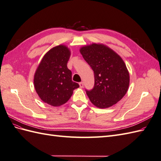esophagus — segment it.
<instances>
[{"instance_id":"1","label":"esophagus","mask_w":161,"mask_h":161,"mask_svg":"<svg viewBox=\"0 0 161 161\" xmlns=\"http://www.w3.org/2000/svg\"><path fill=\"white\" fill-rule=\"evenodd\" d=\"M80 88H83L84 87V82H80Z\"/></svg>"}]
</instances>
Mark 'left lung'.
<instances>
[{
  "label": "left lung",
  "mask_w": 161,
  "mask_h": 161,
  "mask_svg": "<svg viewBox=\"0 0 161 161\" xmlns=\"http://www.w3.org/2000/svg\"><path fill=\"white\" fill-rule=\"evenodd\" d=\"M80 53L94 71V86L86 90L92 103L104 109L115 105L125 95L129 86V73L122 58L103 44L81 47Z\"/></svg>",
  "instance_id": "obj_1"
}]
</instances>
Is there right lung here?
Listing matches in <instances>:
<instances>
[{"label": "right lung", "mask_w": 161, "mask_h": 161, "mask_svg": "<svg viewBox=\"0 0 161 161\" xmlns=\"http://www.w3.org/2000/svg\"><path fill=\"white\" fill-rule=\"evenodd\" d=\"M70 55L65 45L52 48L45 53L35 73L36 93L43 102L52 106L64 104L71 98L73 90L80 87L72 81V73L67 68Z\"/></svg>", "instance_id": "right-lung-1"}]
</instances>
